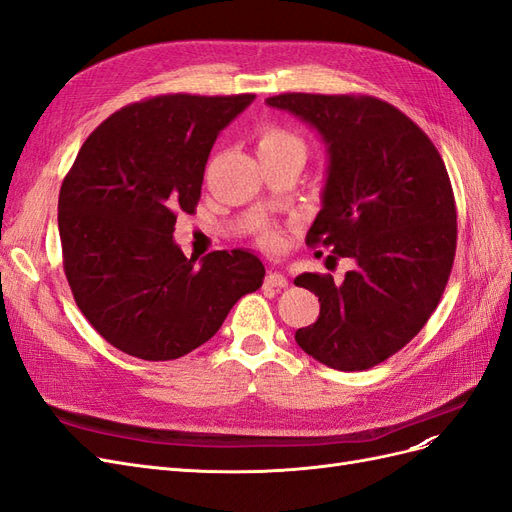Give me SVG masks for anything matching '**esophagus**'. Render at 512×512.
I'll return each instance as SVG.
<instances>
[{
  "instance_id": "esophagus-1",
  "label": "esophagus",
  "mask_w": 512,
  "mask_h": 512,
  "mask_svg": "<svg viewBox=\"0 0 512 512\" xmlns=\"http://www.w3.org/2000/svg\"><path fill=\"white\" fill-rule=\"evenodd\" d=\"M265 286H269V288H286L288 280H286V275L277 273V271H271L265 277Z\"/></svg>"
}]
</instances>
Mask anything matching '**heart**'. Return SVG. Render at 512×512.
<instances>
[{
	"label": "heart",
	"instance_id": "heart-1",
	"mask_svg": "<svg viewBox=\"0 0 512 512\" xmlns=\"http://www.w3.org/2000/svg\"><path fill=\"white\" fill-rule=\"evenodd\" d=\"M258 153H299V156L305 158V143L301 138L280 126H269L260 132L258 138ZM280 237L275 235L273 230H267L260 235V243L262 245H277Z\"/></svg>",
	"mask_w": 512,
	"mask_h": 512
}]
</instances>
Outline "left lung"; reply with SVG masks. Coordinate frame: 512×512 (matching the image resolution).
<instances>
[{
  "label": "left lung",
  "instance_id": "8db88e82",
  "mask_svg": "<svg viewBox=\"0 0 512 512\" xmlns=\"http://www.w3.org/2000/svg\"><path fill=\"white\" fill-rule=\"evenodd\" d=\"M267 104L309 123L327 147L307 245L356 262L342 284L318 273L294 280L320 301L318 320L294 339L327 367L369 369L425 327L451 275L457 211L446 166L429 136L384 100L282 94Z\"/></svg>",
  "mask_w": 512,
  "mask_h": 512
}]
</instances>
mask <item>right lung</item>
I'll return each instance as SVG.
<instances>
[{"label":"right lung","mask_w":512,"mask_h":512,"mask_svg":"<svg viewBox=\"0 0 512 512\" xmlns=\"http://www.w3.org/2000/svg\"><path fill=\"white\" fill-rule=\"evenodd\" d=\"M254 94H168L123 106L89 134L59 190V237L74 301L108 344L173 361L218 333L265 280L247 250L196 267L173 232L194 213L218 134Z\"/></svg>","instance_id":"obj_1"}]
</instances>
